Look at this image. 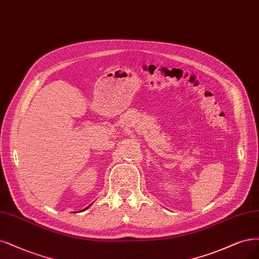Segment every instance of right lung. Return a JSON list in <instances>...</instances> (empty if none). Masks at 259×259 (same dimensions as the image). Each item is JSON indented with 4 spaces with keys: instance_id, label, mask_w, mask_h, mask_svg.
<instances>
[{
    "instance_id": "obj_1",
    "label": "right lung",
    "mask_w": 259,
    "mask_h": 259,
    "mask_svg": "<svg viewBox=\"0 0 259 259\" xmlns=\"http://www.w3.org/2000/svg\"><path fill=\"white\" fill-rule=\"evenodd\" d=\"M91 204H92V203H91ZM91 204H90V206H91ZM90 206H89V207H90ZM89 207H87V208H85V209H84V210H87V209H88V208H89Z\"/></svg>"
}]
</instances>
